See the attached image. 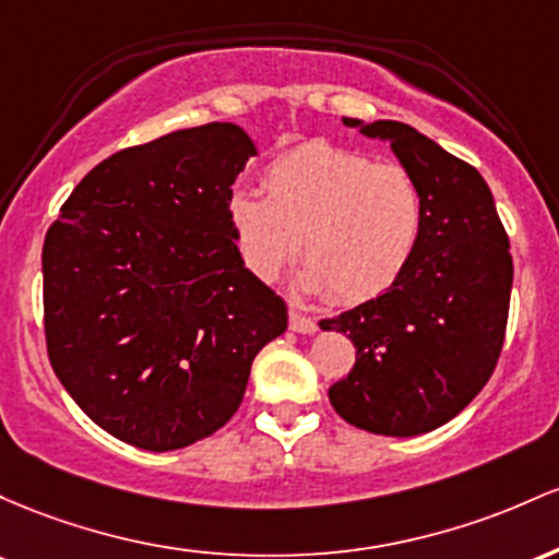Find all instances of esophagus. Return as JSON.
Here are the masks:
<instances>
[{
	"label": "esophagus",
	"instance_id": "1",
	"mask_svg": "<svg viewBox=\"0 0 559 559\" xmlns=\"http://www.w3.org/2000/svg\"><path fill=\"white\" fill-rule=\"evenodd\" d=\"M290 330L300 332V335H311V332L317 330V322H313L311 317H306V313H300L298 309H290Z\"/></svg>",
	"mask_w": 559,
	"mask_h": 559
}]
</instances>
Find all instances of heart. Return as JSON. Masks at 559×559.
<instances>
[{
	"label": "heart",
	"instance_id": "1",
	"mask_svg": "<svg viewBox=\"0 0 559 559\" xmlns=\"http://www.w3.org/2000/svg\"><path fill=\"white\" fill-rule=\"evenodd\" d=\"M262 195L237 187L227 216L242 261L274 282L300 253V285L337 304L380 298L404 277L425 227V198L409 168L309 142L266 166Z\"/></svg>",
	"mask_w": 559,
	"mask_h": 559
}]
</instances>
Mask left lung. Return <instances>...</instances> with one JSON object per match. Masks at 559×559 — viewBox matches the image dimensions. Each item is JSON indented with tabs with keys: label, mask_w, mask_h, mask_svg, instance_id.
<instances>
[{
	"label": "left lung",
	"mask_w": 559,
	"mask_h": 559,
	"mask_svg": "<svg viewBox=\"0 0 559 559\" xmlns=\"http://www.w3.org/2000/svg\"><path fill=\"white\" fill-rule=\"evenodd\" d=\"M343 123L391 144L423 190L425 227L391 290L319 322L356 346L348 378L330 385V404L361 430L423 436L460 415L497 367L512 293L510 240L469 163L409 123Z\"/></svg>",
	"instance_id": "1"
}]
</instances>
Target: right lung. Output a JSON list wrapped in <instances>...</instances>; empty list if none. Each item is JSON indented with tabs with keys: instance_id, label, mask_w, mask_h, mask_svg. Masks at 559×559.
<instances>
[{
	"instance_id": "add662e5",
	"label": "right lung",
	"mask_w": 559,
	"mask_h": 559,
	"mask_svg": "<svg viewBox=\"0 0 559 559\" xmlns=\"http://www.w3.org/2000/svg\"><path fill=\"white\" fill-rule=\"evenodd\" d=\"M259 153L237 123L171 131L94 166L41 250L55 374L118 441L174 451L229 423L287 306L248 272L227 216Z\"/></svg>"
}]
</instances>
